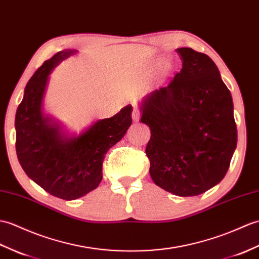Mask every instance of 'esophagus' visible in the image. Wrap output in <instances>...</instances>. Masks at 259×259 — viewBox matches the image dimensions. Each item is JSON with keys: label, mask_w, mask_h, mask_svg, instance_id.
<instances>
[{"label": "esophagus", "mask_w": 259, "mask_h": 259, "mask_svg": "<svg viewBox=\"0 0 259 259\" xmlns=\"http://www.w3.org/2000/svg\"><path fill=\"white\" fill-rule=\"evenodd\" d=\"M140 117H141L140 111L138 109H134V111H132V120H134V121H136V122H138V121H139Z\"/></svg>", "instance_id": "1"}]
</instances>
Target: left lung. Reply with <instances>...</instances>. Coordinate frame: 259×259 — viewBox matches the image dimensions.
Wrapping results in <instances>:
<instances>
[{"mask_svg": "<svg viewBox=\"0 0 259 259\" xmlns=\"http://www.w3.org/2000/svg\"><path fill=\"white\" fill-rule=\"evenodd\" d=\"M182 69L139 101L151 130L146 153L153 182L178 196L202 194L224 179L237 144L231 92L207 55L178 48Z\"/></svg>", "mask_w": 259, "mask_h": 259, "instance_id": "obj_1", "label": "left lung"}]
</instances>
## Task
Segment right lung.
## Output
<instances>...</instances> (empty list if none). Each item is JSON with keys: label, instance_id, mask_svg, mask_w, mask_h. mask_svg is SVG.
Instances as JSON below:
<instances>
[{"label": "right lung", "instance_id": "right-lung-1", "mask_svg": "<svg viewBox=\"0 0 259 259\" xmlns=\"http://www.w3.org/2000/svg\"><path fill=\"white\" fill-rule=\"evenodd\" d=\"M76 50L56 53L35 71L16 110V153L27 177L48 193L71 201L97 189L102 161L132 123V106L115 116L95 120L79 134L66 128L45 111L50 74Z\"/></svg>", "mask_w": 259, "mask_h": 259}]
</instances>
